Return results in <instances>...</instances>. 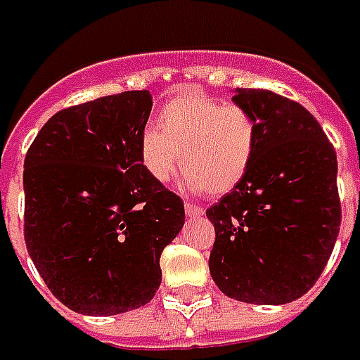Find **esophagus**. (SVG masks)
I'll return each instance as SVG.
<instances>
[{
	"mask_svg": "<svg viewBox=\"0 0 360 360\" xmlns=\"http://www.w3.org/2000/svg\"><path fill=\"white\" fill-rule=\"evenodd\" d=\"M184 210H186V214L192 218V216H202L204 214V210L202 208H198V206H194V204H186L184 206Z\"/></svg>",
	"mask_w": 360,
	"mask_h": 360,
	"instance_id": "esophagus-1",
	"label": "esophagus"
}]
</instances>
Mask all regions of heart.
I'll return each mask as SVG.
<instances>
[{"label": "heart", "instance_id": "obj_1", "mask_svg": "<svg viewBox=\"0 0 360 360\" xmlns=\"http://www.w3.org/2000/svg\"><path fill=\"white\" fill-rule=\"evenodd\" d=\"M258 142L250 112L198 90L182 91L160 108L156 128L140 136V162L160 184L172 178L180 162L188 192L226 194L246 176Z\"/></svg>", "mask_w": 360, "mask_h": 360}]
</instances>
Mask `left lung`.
Here are the masks:
<instances>
[{"label":"left lung","instance_id":"8db88e82","mask_svg":"<svg viewBox=\"0 0 360 360\" xmlns=\"http://www.w3.org/2000/svg\"><path fill=\"white\" fill-rule=\"evenodd\" d=\"M258 142L238 186L206 210L214 224L210 274L226 297L286 304L325 270L340 226L337 154L309 110L269 90L236 88Z\"/></svg>","mask_w":360,"mask_h":360}]
</instances>
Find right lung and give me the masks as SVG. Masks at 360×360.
<instances>
[{
    "label": "right lung",
    "instance_id": "add662e5",
    "mask_svg": "<svg viewBox=\"0 0 360 360\" xmlns=\"http://www.w3.org/2000/svg\"><path fill=\"white\" fill-rule=\"evenodd\" d=\"M148 90L58 112L23 162L25 246L51 295L88 316L150 302L160 256L184 226L182 200L140 162Z\"/></svg>",
    "mask_w": 360,
    "mask_h": 360
}]
</instances>
